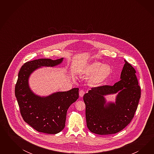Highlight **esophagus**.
Instances as JSON below:
<instances>
[{
  "label": "esophagus",
  "mask_w": 154,
  "mask_h": 154,
  "mask_svg": "<svg viewBox=\"0 0 154 154\" xmlns=\"http://www.w3.org/2000/svg\"><path fill=\"white\" fill-rule=\"evenodd\" d=\"M84 94H85V91H84L83 90H81L79 91V95L80 97H83Z\"/></svg>",
  "instance_id": "esophagus-1"
}]
</instances>
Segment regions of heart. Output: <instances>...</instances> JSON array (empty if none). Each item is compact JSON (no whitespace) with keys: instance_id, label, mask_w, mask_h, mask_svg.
<instances>
[{"instance_id":"heart-1","label":"heart","mask_w":154,"mask_h":154,"mask_svg":"<svg viewBox=\"0 0 154 154\" xmlns=\"http://www.w3.org/2000/svg\"><path fill=\"white\" fill-rule=\"evenodd\" d=\"M112 72V69L108 64H102V63L94 61L86 65L82 74L89 77V82L94 86H99L104 84L109 77Z\"/></svg>"}]
</instances>
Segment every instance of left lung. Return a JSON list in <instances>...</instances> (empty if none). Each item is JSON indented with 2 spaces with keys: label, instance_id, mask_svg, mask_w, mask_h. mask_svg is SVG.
Returning a JSON list of instances; mask_svg holds the SVG:
<instances>
[{
  "label": "left lung",
  "instance_id": "8db88e82",
  "mask_svg": "<svg viewBox=\"0 0 154 154\" xmlns=\"http://www.w3.org/2000/svg\"><path fill=\"white\" fill-rule=\"evenodd\" d=\"M121 80L113 86L93 88L84 96L87 126L100 135L115 134L131 121L140 98V88L134 68L125 60ZM117 93L116 102H106L105 96Z\"/></svg>",
  "mask_w": 154,
  "mask_h": 154
}]
</instances>
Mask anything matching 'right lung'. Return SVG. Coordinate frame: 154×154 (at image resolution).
<instances>
[{
	"label": "right lung",
	"mask_w": 154,
	"mask_h": 154,
	"mask_svg": "<svg viewBox=\"0 0 154 154\" xmlns=\"http://www.w3.org/2000/svg\"><path fill=\"white\" fill-rule=\"evenodd\" d=\"M63 57L52 60L39 59L25 63L21 68L15 86V96L23 120L35 130L47 134H57L65 127L66 112L79 97V88L58 91L41 97L30 88L31 74L43 66L53 67L63 62Z\"/></svg>",
	"instance_id": "right-lung-1"
}]
</instances>
